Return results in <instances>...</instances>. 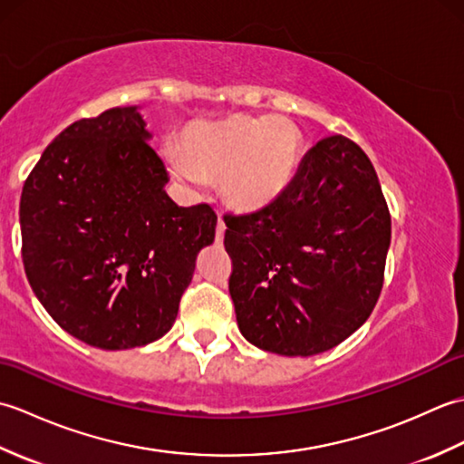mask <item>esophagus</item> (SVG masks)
<instances>
[{
    "mask_svg": "<svg viewBox=\"0 0 464 464\" xmlns=\"http://www.w3.org/2000/svg\"><path fill=\"white\" fill-rule=\"evenodd\" d=\"M223 235H225V223H223V219L219 217V219H217V231H215L217 243H221V241H223Z\"/></svg>",
    "mask_w": 464,
    "mask_h": 464,
    "instance_id": "obj_1",
    "label": "esophagus"
}]
</instances>
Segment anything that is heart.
Segmentation results:
<instances>
[{
	"instance_id": "heart-1",
	"label": "heart",
	"mask_w": 464,
	"mask_h": 464,
	"mask_svg": "<svg viewBox=\"0 0 464 464\" xmlns=\"http://www.w3.org/2000/svg\"><path fill=\"white\" fill-rule=\"evenodd\" d=\"M181 153L165 151L175 179L197 187L219 179L225 203L235 211L267 209L287 189L301 153V133L281 117L229 115L193 121L181 133Z\"/></svg>"
}]
</instances>
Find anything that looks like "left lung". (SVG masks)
I'll return each mask as SVG.
<instances>
[{
  "label": "left lung",
  "mask_w": 464,
  "mask_h": 464,
  "mask_svg": "<svg viewBox=\"0 0 464 464\" xmlns=\"http://www.w3.org/2000/svg\"><path fill=\"white\" fill-rule=\"evenodd\" d=\"M225 225L229 293L239 331L255 347L311 357L369 319L382 289L391 215L354 141H319L277 201L225 217Z\"/></svg>",
  "instance_id": "obj_1"
}]
</instances>
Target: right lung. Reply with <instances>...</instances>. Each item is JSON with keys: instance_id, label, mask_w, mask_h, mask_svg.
Returning a JSON list of instances; mask_svg holds the SVG:
<instances>
[{"instance_id": "obj_1", "label": "right lung", "mask_w": 464, "mask_h": 464, "mask_svg": "<svg viewBox=\"0 0 464 464\" xmlns=\"http://www.w3.org/2000/svg\"><path fill=\"white\" fill-rule=\"evenodd\" d=\"M141 107L80 120L45 147L19 203L27 281L52 319L121 351L173 327L195 259L215 241L209 205L179 207Z\"/></svg>"}]
</instances>
